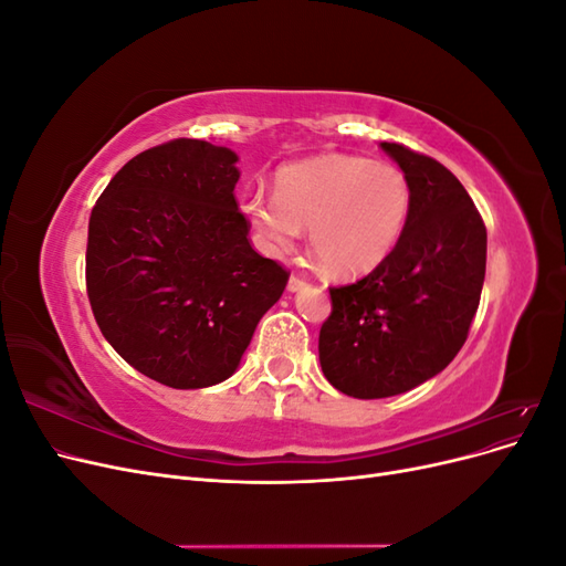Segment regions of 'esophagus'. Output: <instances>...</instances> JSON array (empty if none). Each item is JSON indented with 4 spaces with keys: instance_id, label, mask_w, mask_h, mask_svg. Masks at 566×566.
I'll return each instance as SVG.
<instances>
[{
    "instance_id": "1",
    "label": "esophagus",
    "mask_w": 566,
    "mask_h": 566,
    "mask_svg": "<svg viewBox=\"0 0 566 566\" xmlns=\"http://www.w3.org/2000/svg\"><path fill=\"white\" fill-rule=\"evenodd\" d=\"M304 285H306V281L302 276H297V273H293V276H290V281H287L290 293H297V290H302Z\"/></svg>"
}]
</instances>
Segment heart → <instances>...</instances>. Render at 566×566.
Listing matches in <instances>:
<instances>
[{"label":"heart","instance_id":"obj_1","mask_svg":"<svg viewBox=\"0 0 566 566\" xmlns=\"http://www.w3.org/2000/svg\"><path fill=\"white\" fill-rule=\"evenodd\" d=\"M413 196L399 167L356 156H316L283 165L273 198L254 193L243 214L266 250L293 248L310 229L318 266L335 279L366 276L399 245Z\"/></svg>","mask_w":566,"mask_h":566}]
</instances>
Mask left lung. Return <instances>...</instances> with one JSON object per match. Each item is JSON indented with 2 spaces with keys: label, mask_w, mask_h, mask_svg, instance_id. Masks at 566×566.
Returning a JSON list of instances; mask_svg holds the SVG:
<instances>
[{
  "label": "left lung",
  "mask_w": 566,
  "mask_h": 566,
  "mask_svg": "<svg viewBox=\"0 0 566 566\" xmlns=\"http://www.w3.org/2000/svg\"><path fill=\"white\" fill-rule=\"evenodd\" d=\"M410 184L399 245L368 276L331 287L321 325L323 375L354 399H385L434 378L465 345L486 273V227L447 167L380 144Z\"/></svg>",
  "instance_id": "8db88e82"
}]
</instances>
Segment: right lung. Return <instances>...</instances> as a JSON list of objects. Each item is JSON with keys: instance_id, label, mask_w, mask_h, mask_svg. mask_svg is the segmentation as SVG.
I'll list each match as a JSON object with an SVG mask.
<instances>
[{"instance_id": "right-lung-1", "label": "right lung", "mask_w": 566, "mask_h": 566, "mask_svg": "<svg viewBox=\"0 0 566 566\" xmlns=\"http://www.w3.org/2000/svg\"><path fill=\"white\" fill-rule=\"evenodd\" d=\"M238 156L175 139L132 158L90 217L87 295L111 347L175 389L224 382L290 273L254 252Z\"/></svg>"}]
</instances>
